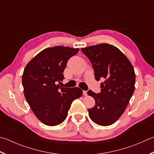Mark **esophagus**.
<instances>
[{
  "mask_svg": "<svg viewBox=\"0 0 154 154\" xmlns=\"http://www.w3.org/2000/svg\"><path fill=\"white\" fill-rule=\"evenodd\" d=\"M83 95H84L85 96H88V91H83Z\"/></svg>",
  "mask_w": 154,
  "mask_h": 154,
  "instance_id": "esophagus-1",
  "label": "esophagus"
}]
</instances>
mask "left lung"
<instances>
[{"label": "left lung", "mask_w": 154, "mask_h": 154, "mask_svg": "<svg viewBox=\"0 0 154 154\" xmlns=\"http://www.w3.org/2000/svg\"><path fill=\"white\" fill-rule=\"evenodd\" d=\"M90 60L96 81L102 79L101 91L91 90L96 104L88 109L89 116L97 125L114 123L125 110L135 90V74L132 64L116 47L100 44L81 49Z\"/></svg>", "instance_id": "left-lung-1"}]
</instances>
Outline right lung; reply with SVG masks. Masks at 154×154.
<instances>
[{"instance_id": "1", "label": "right lung", "mask_w": 154, "mask_h": 154, "mask_svg": "<svg viewBox=\"0 0 154 154\" xmlns=\"http://www.w3.org/2000/svg\"><path fill=\"white\" fill-rule=\"evenodd\" d=\"M79 48L54 46L43 50L27 63L22 75L25 97L35 116L48 126L65 121L73 100L83 91L79 88H62L63 72L69 59Z\"/></svg>"}]
</instances>
